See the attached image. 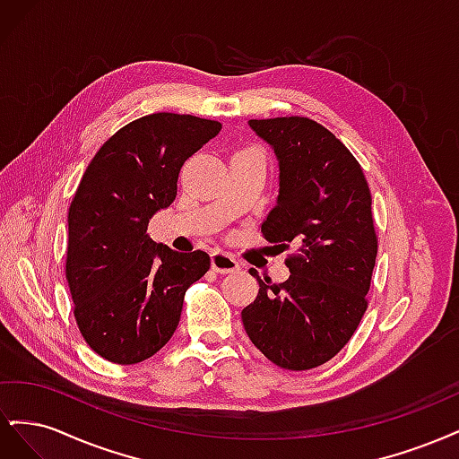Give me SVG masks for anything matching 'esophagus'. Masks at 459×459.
<instances>
[{"label": "esophagus", "instance_id": "esophagus-1", "mask_svg": "<svg viewBox=\"0 0 459 459\" xmlns=\"http://www.w3.org/2000/svg\"><path fill=\"white\" fill-rule=\"evenodd\" d=\"M212 270L216 273H235L239 272V262L235 260L230 253H221V251H216L212 253Z\"/></svg>", "mask_w": 459, "mask_h": 459}]
</instances>
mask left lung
<instances>
[{
	"label": "left lung",
	"instance_id": "1",
	"mask_svg": "<svg viewBox=\"0 0 459 459\" xmlns=\"http://www.w3.org/2000/svg\"><path fill=\"white\" fill-rule=\"evenodd\" d=\"M280 162V195L264 239L295 247L283 283L260 285L241 312L248 339L290 371L322 366L351 341L368 308L377 256L371 193L362 166L322 124L304 117L248 120Z\"/></svg>",
	"mask_w": 459,
	"mask_h": 459
}]
</instances>
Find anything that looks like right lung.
Here are the masks:
<instances>
[{"label":"right lung","mask_w":459,"mask_h":459,"mask_svg":"<svg viewBox=\"0 0 459 459\" xmlns=\"http://www.w3.org/2000/svg\"><path fill=\"white\" fill-rule=\"evenodd\" d=\"M220 130L191 115L142 117L108 137L80 179L65 273L82 337L108 362L157 354L179 324L186 290L211 268L206 253H176L147 226L174 203L184 162Z\"/></svg>","instance_id":"obj_1"}]
</instances>
